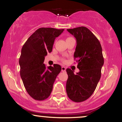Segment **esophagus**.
I'll return each instance as SVG.
<instances>
[{
  "label": "esophagus",
  "instance_id": "obj_1",
  "mask_svg": "<svg viewBox=\"0 0 122 122\" xmlns=\"http://www.w3.org/2000/svg\"><path fill=\"white\" fill-rule=\"evenodd\" d=\"M66 67H64V66H62L61 67V71H62V72H65V71H66Z\"/></svg>",
  "mask_w": 122,
  "mask_h": 122
}]
</instances>
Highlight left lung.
Masks as SVG:
<instances>
[{
  "instance_id": "1",
  "label": "left lung",
  "mask_w": 122,
  "mask_h": 122,
  "mask_svg": "<svg viewBox=\"0 0 122 122\" xmlns=\"http://www.w3.org/2000/svg\"><path fill=\"white\" fill-rule=\"evenodd\" d=\"M67 30L76 40L74 56L80 71L74 74L70 69H66V92L71 100L79 103L87 100L95 91L101 77L104 58L99 41L88 28L79 27Z\"/></svg>"
}]
</instances>
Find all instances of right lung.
<instances>
[{
	"label": "right lung",
	"mask_w": 122,
	"mask_h": 122,
	"mask_svg": "<svg viewBox=\"0 0 122 122\" xmlns=\"http://www.w3.org/2000/svg\"><path fill=\"white\" fill-rule=\"evenodd\" d=\"M64 30L40 28L22 47L19 60L20 77L26 91L34 99L43 100L48 98L57 76L61 70L59 65L46 68L43 62L47 53L52 52L55 38Z\"/></svg>",
	"instance_id": "1"
}]
</instances>
